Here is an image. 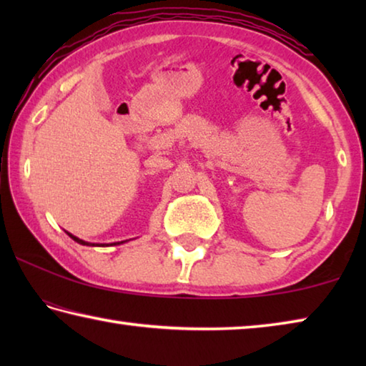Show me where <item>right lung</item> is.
<instances>
[{"instance_id":"obj_1","label":"right lung","mask_w":366,"mask_h":366,"mask_svg":"<svg viewBox=\"0 0 366 366\" xmlns=\"http://www.w3.org/2000/svg\"><path fill=\"white\" fill-rule=\"evenodd\" d=\"M66 234L69 235V237H71L72 240H76V242L80 244V245H92V247H104V245H107V244H92V242H85V240L76 237V235H72L71 232H67V231H66ZM124 242H127V240H121V242H114V244H111V245H121V244H124Z\"/></svg>"}]
</instances>
